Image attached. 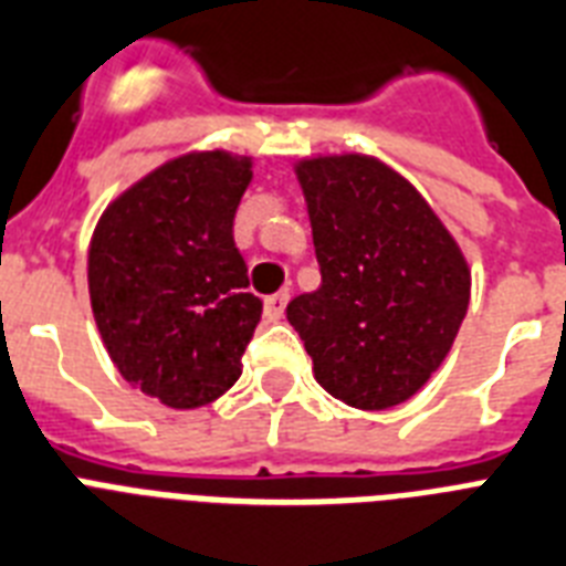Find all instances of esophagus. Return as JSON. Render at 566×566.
<instances>
[{
    "instance_id": "1",
    "label": "esophagus",
    "mask_w": 566,
    "mask_h": 566,
    "mask_svg": "<svg viewBox=\"0 0 566 566\" xmlns=\"http://www.w3.org/2000/svg\"><path fill=\"white\" fill-rule=\"evenodd\" d=\"M287 298H291L287 291H279L273 293V296L264 298V316H268L270 323H279V319H282L284 307H287Z\"/></svg>"
}]
</instances>
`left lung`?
I'll return each mask as SVG.
<instances>
[{
	"mask_svg": "<svg viewBox=\"0 0 566 566\" xmlns=\"http://www.w3.org/2000/svg\"><path fill=\"white\" fill-rule=\"evenodd\" d=\"M323 284L287 305L316 384L357 410L410 401L442 366L471 302L459 241L410 179L378 156L293 163Z\"/></svg>",
	"mask_w": 566,
	"mask_h": 566,
	"instance_id": "1",
	"label": "left lung"
}]
</instances>
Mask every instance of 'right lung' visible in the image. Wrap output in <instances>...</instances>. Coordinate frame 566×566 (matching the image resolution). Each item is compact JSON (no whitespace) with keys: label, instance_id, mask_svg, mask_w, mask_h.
<instances>
[{"label":"right lung","instance_id":"1","mask_svg":"<svg viewBox=\"0 0 566 566\" xmlns=\"http://www.w3.org/2000/svg\"><path fill=\"white\" fill-rule=\"evenodd\" d=\"M252 156H174L101 211L86 255L90 305L109 360L171 410L218 401L241 378L261 319L232 220Z\"/></svg>","mask_w":566,"mask_h":566}]
</instances>
